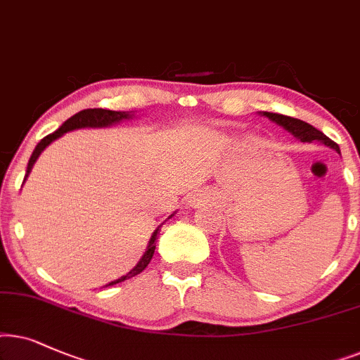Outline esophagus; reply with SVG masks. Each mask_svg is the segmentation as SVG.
Instances as JSON below:
<instances>
[{
  "instance_id": "obj_1",
  "label": "esophagus",
  "mask_w": 360,
  "mask_h": 360,
  "mask_svg": "<svg viewBox=\"0 0 360 360\" xmlns=\"http://www.w3.org/2000/svg\"><path fill=\"white\" fill-rule=\"evenodd\" d=\"M189 202H191V204H195V202H198V199H195V198H189Z\"/></svg>"
}]
</instances>
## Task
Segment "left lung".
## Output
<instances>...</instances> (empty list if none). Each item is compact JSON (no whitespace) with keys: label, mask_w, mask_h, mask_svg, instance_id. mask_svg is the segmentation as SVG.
I'll list each match as a JSON object with an SVG mask.
<instances>
[{"label":"left lung","mask_w":360,"mask_h":360,"mask_svg":"<svg viewBox=\"0 0 360 360\" xmlns=\"http://www.w3.org/2000/svg\"><path fill=\"white\" fill-rule=\"evenodd\" d=\"M266 118H270L271 122H275L276 124H280V127H283L286 131H290L291 135L295 138H298L301 141H306V143H311V141H319L323 143V145L333 148V150L339 151V146L334 143L330 138H328L324 135L323 131L316 130L313 124L303 122V120H298V118H293V117H286V115H280V113H270V112H263Z\"/></svg>","instance_id":"obj_1"}]
</instances>
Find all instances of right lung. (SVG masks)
I'll return each mask as SVG.
<instances>
[{"label": "right lung", "instance_id": "1", "mask_svg": "<svg viewBox=\"0 0 360 360\" xmlns=\"http://www.w3.org/2000/svg\"><path fill=\"white\" fill-rule=\"evenodd\" d=\"M133 115L128 113V112H113V110H103V108H87V110H82V112L75 113L74 117H70L69 120H65L64 123H62V127L59 130H56L54 133H51V135H47L42 138V140L37 143V146L34 148V151H32V155L30 158V162H27V171H26V176H24V181L27 179V176H30V172L32 169V166H34V162L37 158L42 151L46 150L47 146L51 145L52 141L57 140V138H60L64 133L67 131H72V130H79V128H103V127H110V124H115V123H120L122 120H127V118H131ZM174 214H171L169 217H172ZM161 227V225H160ZM160 227H158L155 232H153V236L150 238V243H148V248L145 252V255L140 258V262L136 263V266L133 268L127 273V275L120 276L118 280L115 281H110L108 285L105 286H112V285H117V283H122L124 280H130V278L136 276L138 273H141L145 268L148 266V263L151 262L153 258V253H155V248H156V237H158V232H160Z\"/></svg>", "mask_w": 360, "mask_h": 360}]
</instances>
